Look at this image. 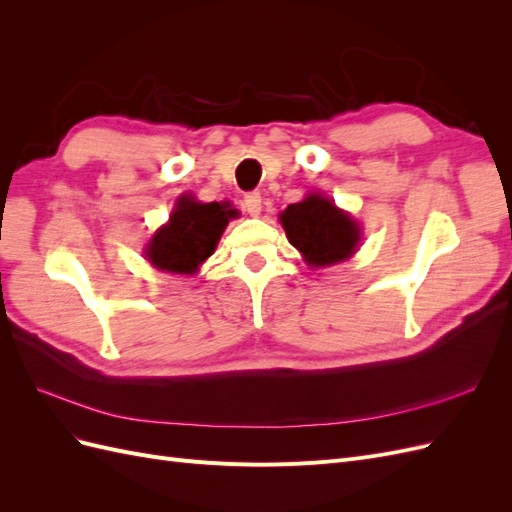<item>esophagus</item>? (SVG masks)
Listing matches in <instances>:
<instances>
[{
    "mask_svg": "<svg viewBox=\"0 0 512 512\" xmlns=\"http://www.w3.org/2000/svg\"><path fill=\"white\" fill-rule=\"evenodd\" d=\"M243 209L252 215V218H258L262 211V196L258 192H250L243 196Z\"/></svg>",
    "mask_w": 512,
    "mask_h": 512,
    "instance_id": "1",
    "label": "esophagus"
}]
</instances>
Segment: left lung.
<instances>
[{
  "label": "left lung",
  "mask_w": 512,
  "mask_h": 512,
  "mask_svg": "<svg viewBox=\"0 0 512 512\" xmlns=\"http://www.w3.org/2000/svg\"><path fill=\"white\" fill-rule=\"evenodd\" d=\"M290 245L309 267H329L350 258L361 243V226L331 198L309 194L280 213Z\"/></svg>",
  "instance_id": "8db88e82"
}]
</instances>
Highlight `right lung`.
Instances as JSON below:
<instances>
[{
    "label": "right lung",
    "instance_id": "add662e5",
    "mask_svg": "<svg viewBox=\"0 0 512 512\" xmlns=\"http://www.w3.org/2000/svg\"><path fill=\"white\" fill-rule=\"evenodd\" d=\"M235 215L228 203H198L192 196H181L168 224L151 237L145 258L160 271L194 275L215 252Z\"/></svg>",
    "mask_w": 512,
    "mask_h": 512
}]
</instances>
